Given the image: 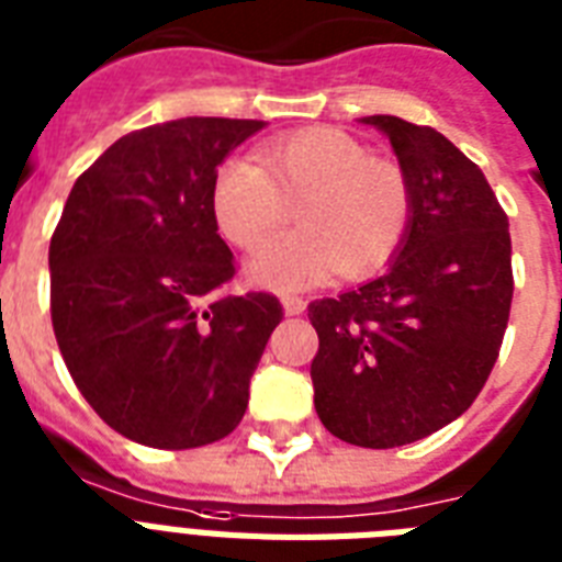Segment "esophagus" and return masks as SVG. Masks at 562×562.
<instances>
[{
    "mask_svg": "<svg viewBox=\"0 0 562 562\" xmlns=\"http://www.w3.org/2000/svg\"><path fill=\"white\" fill-rule=\"evenodd\" d=\"M282 306H285V315H303V312H306V300L303 297H282Z\"/></svg>",
    "mask_w": 562,
    "mask_h": 562,
    "instance_id": "obj_1",
    "label": "esophagus"
}]
</instances>
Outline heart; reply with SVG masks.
Wrapping results in <instances>:
<instances>
[{"label": "heart", "instance_id": "heart-1", "mask_svg": "<svg viewBox=\"0 0 562 562\" xmlns=\"http://www.w3.org/2000/svg\"><path fill=\"white\" fill-rule=\"evenodd\" d=\"M294 203L303 229L250 262V277L268 289L379 271L400 254L414 215L405 171L335 127H303L259 148L256 162L227 160L212 180V218L241 250L262 247Z\"/></svg>", "mask_w": 562, "mask_h": 562}]
</instances>
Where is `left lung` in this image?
Masks as SVG:
<instances>
[{"instance_id": "left-lung-1", "label": "left lung", "mask_w": 562, "mask_h": 562, "mask_svg": "<svg viewBox=\"0 0 562 562\" xmlns=\"http://www.w3.org/2000/svg\"><path fill=\"white\" fill-rule=\"evenodd\" d=\"M411 183L414 215L391 268L308 303L317 417L364 449L449 426L487 382L505 338L514 268L507 215L487 178L435 127L368 116Z\"/></svg>"}]
</instances>
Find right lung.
I'll return each instance as SVG.
<instances>
[{
  "mask_svg": "<svg viewBox=\"0 0 562 562\" xmlns=\"http://www.w3.org/2000/svg\"><path fill=\"white\" fill-rule=\"evenodd\" d=\"M256 119L189 116L122 136L75 180L48 245L52 326L69 375L110 428L194 449L241 423L282 321L268 291L229 294L236 259L212 180Z\"/></svg>",
  "mask_w": 562,
  "mask_h": 562,
  "instance_id": "obj_1",
  "label": "right lung"
}]
</instances>
